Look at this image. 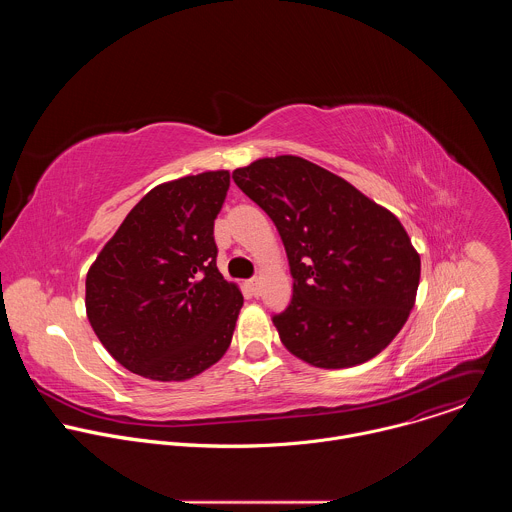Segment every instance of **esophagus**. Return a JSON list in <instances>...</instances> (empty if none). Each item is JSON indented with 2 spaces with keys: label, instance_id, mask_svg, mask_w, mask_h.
<instances>
[{
  "label": "esophagus",
  "instance_id": "obj_1",
  "mask_svg": "<svg viewBox=\"0 0 512 512\" xmlns=\"http://www.w3.org/2000/svg\"><path fill=\"white\" fill-rule=\"evenodd\" d=\"M247 287L251 289V294H253V296H259V289H261V281H259V277L249 279V281H247Z\"/></svg>",
  "mask_w": 512,
  "mask_h": 512
}]
</instances>
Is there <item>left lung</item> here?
I'll return each instance as SVG.
<instances>
[{
	"label": "left lung",
	"instance_id": "1",
	"mask_svg": "<svg viewBox=\"0 0 512 512\" xmlns=\"http://www.w3.org/2000/svg\"><path fill=\"white\" fill-rule=\"evenodd\" d=\"M283 241L294 294L273 316L283 346L318 369L377 356L415 304L421 261L399 218L344 178L298 156L233 172Z\"/></svg>",
	"mask_w": 512,
	"mask_h": 512
}]
</instances>
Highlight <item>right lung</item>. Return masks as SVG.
Listing matches in <instances>:
<instances>
[{"mask_svg": "<svg viewBox=\"0 0 512 512\" xmlns=\"http://www.w3.org/2000/svg\"><path fill=\"white\" fill-rule=\"evenodd\" d=\"M227 170L156 186L125 216L87 273V318L123 367L186 381L227 352L243 294L216 267L214 218Z\"/></svg>", "mask_w": 512, "mask_h": 512, "instance_id": "1", "label": "right lung"}]
</instances>
